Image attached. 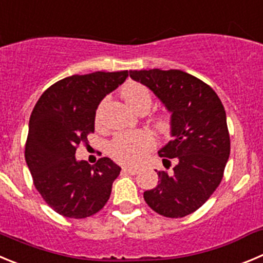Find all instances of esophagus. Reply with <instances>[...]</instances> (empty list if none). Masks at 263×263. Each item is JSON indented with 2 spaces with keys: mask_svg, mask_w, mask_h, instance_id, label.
<instances>
[{
  "mask_svg": "<svg viewBox=\"0 0 263 263\" xmlns=\"http://www.w3.org/2000/svg\"><path fill=\"white\" fill-rule=\"evenodd\" d=\"M123 171H126V173H128V174H131V175H136L137 173H139V168H136V167H123Z\"/></svg>",
  "mask_w": 263,
  "mask_h": 263,
  "instance_id": "34e87169",
  "label": "esophagus"
}]
</instances>
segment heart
Segmentation results:
<instances>
[{"instance_id": "obj_1", "label": "heart", "mask_w": 263, "mask_h": 263, "mask_svg": "<svg viewBox=\"0 0 263 263\" xmlns=\"http://www.w3.org/2000/svg\"><path fill=\"white\" fill-rule=\"evenodd\" d=\"M127 104L135 110L143 105L151 106L152 97L148 88L139 83H128L122 89ZM100 118V110L97 111V119ZM154 146V139L149 132L139 131L120 132L115 135L107 144V152L114 159L124 163H136L145 157Z\"/></svg>"}]
</instances>
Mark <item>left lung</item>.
<instances>
[{
  "label": "left lung",
  "instance_id": "obj_1",
  "mask_svg": "<svg viewBox=\"0 0 263 263\" xmlns=\"http://www.w3.org/2000/svg\"><path fill=\"white\" fill-rule=\"evenodd\" d=\"M171 112L173 139L158 154L166 168L144 200L158 214L183 218L200 209L220 184L230 157V134L222 101L210 85L180 70H134Z\"/></svg>",
  "mask_w": 263,
  "mask_h": 263
}]
</instances>
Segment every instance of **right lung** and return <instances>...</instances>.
I'll use <instances>...</instances> for the list:
<instances>
[{
	"label": "right lung",
	"mask_w": 263,
	"mask_h": 263,
	"mask_svg": "<svg viewBox=\"0 0 263 263\" xmlns=\"http://www.w3.org/2000/svg\"><path fill=\"white\" fill-rule=\"evenodd\" d=\"M128 71L72 75L49 87L29 118L27 166L36 190L54 212L67 218L90 217L102 209L120 167L107 157L90 166L76 161V148L95 132L102 98L117 89Z\"/></svg>",
	"instance_id": "add662e5"
}]
</instances>
